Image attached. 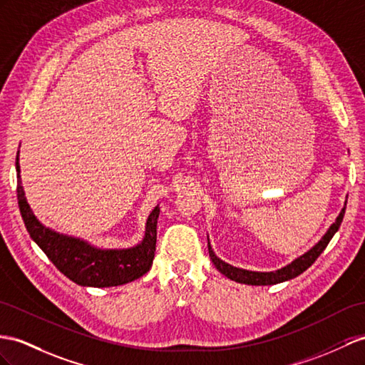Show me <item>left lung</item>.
Returning <instances> with one entry per match:
<instances>
[{"instance_id": "8db88e82", "label": "left lung", "mask_w": 365, "mask_h": 365, "mask_svg": "<svg viewBox=\"0 0 365 365\" xmlns=\"http://www.w3.org/2000/svg\"><path fill=\"white\" fill-rule=\"evenodd\" d=\"M344 212H345V207L339 212V216H338V219H336V222L329 228V231L325 232V236L319 242H317V244L310 251H307L305 255H302L301 257H297L296 260H293V262L289 265L277 269V272L257 273V272H248V269L231 267V265L223 262V260H220L216 255H214V251L210 245V240H208V253H210V257L212 260L214 267H216L222 274H225L231 280H236V282H239V284L274 285V284L285 282V280H289V279H293L301 273H304L308 267H312L314 264V260L321 256L322 251L327 248V245H329V242L334 236V232L339 230L341 222L344 219Z\"/></svg>"}]
</instances>
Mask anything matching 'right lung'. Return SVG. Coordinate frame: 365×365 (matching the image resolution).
Segmentation results:
<instances>
[{
  "label": "right lung",
  "instance_id": "add662e5",
  "mask_svg": "<svg viewBox=\"0 0 365 365\" xmlns=\"http://www.w3.org/2000/svg\"><path fill=\"white\" fill-rule=\"evenodd\" d=\"M16 197L27 232L44 255L72 282L83 287H117L142 277L153 265L157 242V219L160 208L155 207L146 222L145 239L128 250H98L76 237L58 235L36 220L24 197L16 157Z\"/></svg>",
  "mask_w": 365,
  "mask_h": 365
}]
</instances>
